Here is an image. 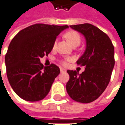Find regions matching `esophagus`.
Returning <instances> with one entry per match:
<instances>
[{
  "label": "esophagus",
  "instance_id": "1",
  "mask_svg": "<svg viewBox=\"0 0 125 125\" xmlns=\"http://www.w3.org/2000/svg\"><path fill=\"white\" fill-rule=\"evenodd\" d=\"M65 70L64 69V68H60V72L61 73H62V72H65Z\"/></svg>",
  "mask_w": 125,
  "mask_h": 125
}]
</instances>
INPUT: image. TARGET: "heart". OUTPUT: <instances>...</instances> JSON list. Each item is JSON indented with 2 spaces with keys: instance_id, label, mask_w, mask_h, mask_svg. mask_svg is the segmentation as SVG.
<instances>
[{
  "instance_id": "1",
  "label": "heart",
  "mask_w": 125,
  "mask_h": 125,
  "mask_svg": "<svg viewBox=\"0 0 125 125\" xmlns=\"http://www.w3.org/2000/svg\"><path fill=\"white\" fill-rule=\"evenodd\" d=\"M65 36L67 40L69 41V43L72 46L77 45V44L79 45L80 43H81V36H80V35L79 34V32L74 31H71L67 32L65 34ZM56 44H57V40L54 41V46H55ZM70 60H71V58H68L66 60H62L60 61V63L62 65H67L68 61H70Z\"/></svg>"
}]
</instances>
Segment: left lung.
Wrapping results in <instances>:
<instances>
[{"label": "left lung", "instance_id": "obj_1", "mask_svg": "<svg viewBox=\"0 0 125 125\" xmlns=\"http://www.w3.org/2000/svg\"><path fill=\"white\" fill-rule=\"evenodd\" d=\"M70 27L86 38L85 52L76 62L86 68L81 74L76 71H67L70 79L66 84V90L73 100L89 103L101 95L110 82L115 64L114 47L109 37L91 24Z\"/></svg>", "mask_w": 125, "mask_h": 125}]
</instances>
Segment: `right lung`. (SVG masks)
<instances>
[{
	"label": "right lung",
	"mask_w": 125,
	"mask_h": 125,
	"mask_svg": "<svg viewBox=\"0 0 125 125\" xmlns=\"http://www.w3.org/2000/svg\"><path fill=\"white\" fill-rule=\"evenodd\" d=\"M68 25L38 23L19 32L11 40L5 57L9 84L27 101L43 99L60 73L54 64L43 67L40 58L51 52L57 36Z\"/></svg>",
	"instance_id": "obj_1"
}]
</instances>
